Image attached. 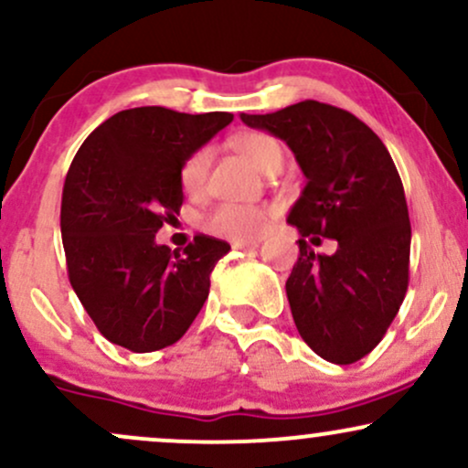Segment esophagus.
Here are the masks:
<instances>
[{"label":"esophagus","mask_w":468,"mask_h":468,"mask_svg":"<svg viewBox=\"0 0 468 468\" xmlns=\"http://www.w3.org/2000/svg\"><path fill=\"white\" fill-rule=\"evenodd\" d=\"M230 246H233V250H255L257 246H260V241H230Z\"/></svg>","instance_id":"1"}]
</instances>
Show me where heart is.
Returning a JSON list of instances; mask_svg holds the SVG:
<instances>
[{"mask_svg":"<svg viewBox=\"0 0 468 468\" xmlns=\"http://www.w3.org/2000/svg\"><path fill=\"white\" fill-rule=\"evenodd\" d=\"M235 149L244 160L260 169L261 174H271V171L282 169L283 160H286V149L271 133H241L235 138ZM208 171H211V149H197L196 154L186 160L182 166V186L186 193L196 196L207 189ZM272 219V211L266 207H250V204H233L224 202L213 208L207 218V229L211 233L222 235L230 239H255L268 229Z\"/></svg>","mask_w":468,"mask_h":468,"instance_id":"heart-1","label":"heart"}]
</instances>
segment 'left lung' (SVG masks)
<instances>
[{"mask_svg": "<svg viewBox=\"0 0 468 468\" xmlns=\"http://www.w3.org/2000/svg\"><path fill=\"white\" fill-rule=\"evenodd\" d=\"M239 118L282 138L305 176L288 213L302 233L286 282L294 325L321 358L356 363L385 336L410 283L411 224L394 160L363 121L319 101ZM310 234L336 239L335 255L316 256Z\"/></svg>", "mask_w": 468, "mask_h": 468, "instance_id": "obj_1", "label": "left lung"}]
</instances>
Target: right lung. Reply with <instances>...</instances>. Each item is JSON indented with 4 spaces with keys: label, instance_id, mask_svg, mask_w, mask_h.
I'll use <instances>...</instances> for the list:
<instances>
[{
    "label": "right lung",
    "instance_id": "1",
    "mask_svg": "<svg viewBox=\"0 0 468 468\" xmlns=\"http://www.w3.org/2000/svg\"><path fill=\"white\" fill-rule=\"evenodd\" d=\"M230 121L229 112L133 107L107 118L74 155L61 200L68 277L107 341L163 350L202 310L230 246L196 235L180 252L155 244V233L182 207V166Z\"/></svg>",
    "mask_w": 468,
    "mask_h": 468
}]
</instances>
